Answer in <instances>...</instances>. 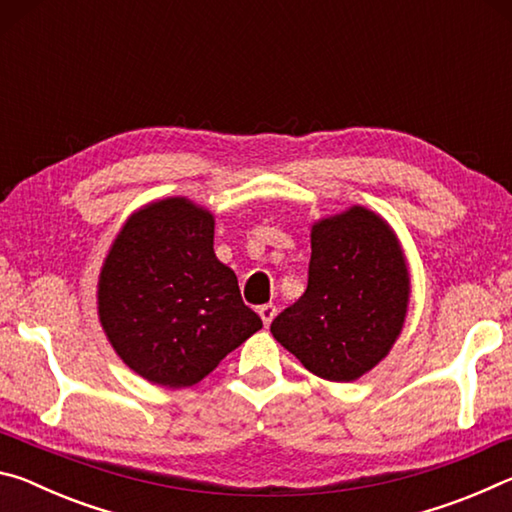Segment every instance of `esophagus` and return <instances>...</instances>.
Here are the masks:
<instances>
[{"label": "esophagus", "instance_id": "obj_1", "mask_svg": "<svg viewBox=\"0 0 512 512\" xmlns=\"http://www.w3.org/2000/svg\"><path fill=\"white\" fill-rule=\"evenodd\" d=\"M275 314H277V309H275V305H271V302H268V305L259 307V316H262V323H264L266 327L271 325V320L275 318Z\"/></svg>", "mask_w": 512, "mask_h": 512}]
</instances>
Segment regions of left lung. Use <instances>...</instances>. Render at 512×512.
<instances>
[{
  "label": "left lung",
  "mask_w": 512,
  "mask_h": 512,
  "mask_svg": "<svg viewBox=\"0 0 512 512\" xmlns=\"http://www.w3.org/2000/svg\"><path fill=\"white\" fill-rule=\"evenodd\" d=\"M409 298V264L395 230L352 205L311 225L307 291L271 332L316 377L354 381L391 352Z\"/></svg>",
  "instance_id": "8db88e82"
}]
</instances>
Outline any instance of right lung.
<instances>
[{
    "label": "right lung",
    "mask_w": 512,
    "mask_h": 512,
    "mask_svg": "<svg viewBox=\"0 0 512 512\" xmlns=\"http://www.w3.org/2000/svg\"><path fill=\"white\" fill-rule=\"evenodd\" d=\"M97 305L119 359L164 388L198 384L262 329L214 255V214L185 196L128 216L101 266Z\"/></svg>",
    "instance_id": "right-lung-1"
}]
</instances>
